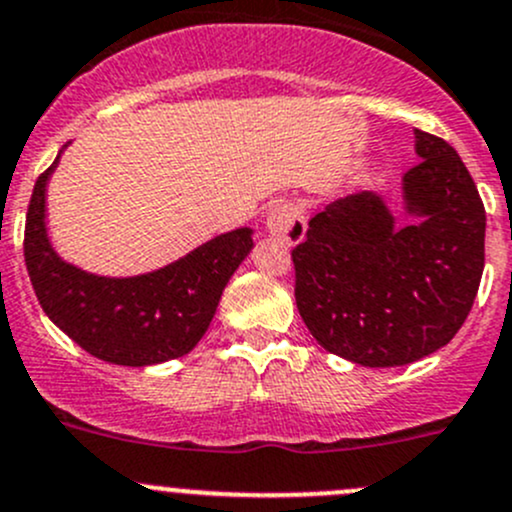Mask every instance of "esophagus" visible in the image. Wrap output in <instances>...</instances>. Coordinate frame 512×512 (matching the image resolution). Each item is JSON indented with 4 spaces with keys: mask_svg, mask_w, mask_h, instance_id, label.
Wrapping results in <instances>:
<instances>
[{
    "mask_svg": "<svg viewBox=\"0 0 512 512\" xmlns=\"http://www.w3.org/2000/svg\"><path fill=\"white\" fill-rule=\"evenodd\" d=\"M266 229L268 234L276 236V239L286 241V244H298L305 236V217L300 212L298 204L293 202H281L268 212L266 217Z\"/></svg>",
    "mask_w": 512,
    "mask_h": 512,
    "instance_id": "34e87169",
    "label": "esophagus"
}]
</instances>
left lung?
Wrapping results in <instances>:
<instances>
[{
    "instance_id": "obj_1",
    "label": "left lung",
    "mask_w": 512,
    "mask_h": 512,
    "mask_svg": "<svg viewBox=\"0 0 512 512\" xmlns=\"http://www.w3.org/2000/svg\"><path fill=\"white\" fill-rule=\"evenodd\" d=\"M421 157L404 202L421 221L394 229L372 192L350 194L310 219L291 251L295 303L310 335L365 367L431 355L461 330L486 263V209L458 152L414 130Z\"/></svg>"
}]
</instances>
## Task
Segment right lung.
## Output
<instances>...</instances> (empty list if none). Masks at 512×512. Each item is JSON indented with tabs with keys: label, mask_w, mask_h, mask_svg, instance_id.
I'll return each mask as SVG.
<instances>
[{
	"label": "right lung",
	"mask_w": 512,
	"mask_h": 512,
	"mask_svg": "<svg viewBox=\"0 0 512 512\" xmlns=\"http://www.w3.org/2000/svg\"><path fill=\"white\" fill-rule=\"evenodd\" d=\"M56 162L36 179L24 226L26 271L44 313L76 345L113 365L145 367L187 355L207 333L221 291L254 246L251 229L221 234L145 276H93L63 263L46 236V182Z\"/></svg>",
	"instance_id": "obj_1"
}]
</instances>
